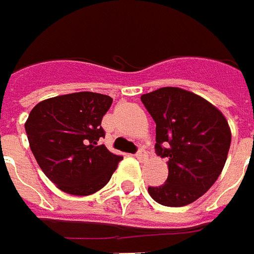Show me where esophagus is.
Returning a JSON list of instances; mask_svg holds the SVG:
<instances>
[{
  "mask_svg": "<svg viewBox=\"0 0 254 254\" xmlns=\"http://www.w3.org/2000/svg\"><path fill=\"white\" fill-rule=\"evenodd\" d=\"M135 156L138 158L139 161H145V159H147V158H148V152H147V151H145V149H144V148H139L138 152L135 154Z\"/></svg>",
  "mask_w": 254,
  "mask_h": 254,
  "instance_id": "1",
  "label": "esophagus"
}]
</instances>
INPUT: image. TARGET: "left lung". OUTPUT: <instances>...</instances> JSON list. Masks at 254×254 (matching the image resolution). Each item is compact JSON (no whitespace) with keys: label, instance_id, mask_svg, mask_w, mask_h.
Wrapping results in <instances>:
<instances>
[{"label":"left lung","instance_id":"left-lung-1","mask_svg":"<svg viewBox=\"0 0 254 254\" xmlns=\"http://www.w3.org/2000/svg\"><path fill=\"white\" fill-rule=\"evenodd\" d=\"M156 124L155 152L168 159L169 173L148 193L166 207H183L215 183L231 147L224 115L210 102L180 88H161L141 96Z\"/></svg>","mask_w":254,"mask_h":254}]
</instances>
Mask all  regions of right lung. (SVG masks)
<instances>
[{
  "instance_id": "obj_1",
  "label": "right lung",
  "mask_w": 254,
  "mask_h": 254,
  "mask_svg": "<svg viewBox=\"0 0 254 254\" xmlns=\"http://www.w3.org/2000/svg\"><path fill=\"white\" fill-rule=\"evenodd\" d=\"M112 102L107 95L76 92L43 100L29 115L25 128L36 161L68 194L96 193L123 159L100 144L102 119Z\"/></svg>"
}]
</instances>
